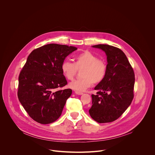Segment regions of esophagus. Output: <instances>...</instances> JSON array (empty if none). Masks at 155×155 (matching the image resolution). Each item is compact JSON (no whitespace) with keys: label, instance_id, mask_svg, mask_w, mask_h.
Here are the masks:
<instances>
[{"label":"esophagus","instance_id":"34e87169","mask_svg":"<svg viewBox=\"0 0 155 155\" xmlns=\"http://www.w3.org/2000/svg\"><path fill=\"white\" fill-rule=\"evenodd\" d=\"M75 93H76L77 94H78V95H81V94H83V93H81V92H78V91H75Z\"/></svg>","mask_w":155,"mask_h":155}]
</instances>
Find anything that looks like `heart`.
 <instances>
[{
	"label": "heart",
	"instance_id": "b5f03b06",
	"mask_svg": "<svg viewBox=\"0 0 155 155\" xmlns=\"http://www.w3.org/2000/svg\"><path fill=\"white\" fill-rule=\"evenodd\" d=\"M82 77L74 80L69 84L71 89L81 92L85 91L93 83L101 82L107 72V62L89 51H84L75 57V63L65 60L62 62L61 69L64 77L69 80L73 79L77 69L81 68Z\"/></svg>",
	"mask_w": 155,
	"mask_h": 155
}]
</instances>
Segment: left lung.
<instances>
[{"label":"left lung","mask_w":155,"mask_h":155,"mask_svg":"<svg viewBox=\"0 0 155 155\" xmlns=\"http://www.w3.org/2000/svg\"><path fill=\"white\" fill-rule=\"evenodd\" d=\"M93 47L105 51L108 63L105 77L95 87L96 94L91 95L93 105L89 113L97 123L112 122L122 115L133 100L134 72L120 48L104 44Z\"/></svg>","instance_id":"1"}]
</instances>
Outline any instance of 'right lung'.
<instances>
[{
  "label": "right lung",
  "mask_w": 155,
  "mask_h": 155,
  "mask_svg": "<svg viewBox=\"0 0 155 155\" xmlns=\"http://www.w3.org/2000/svg\"><path fill=\"white\" fill-rule=\"evenodd\" d=\"M75 47L51 43L34 50L19 75L18 97L34 121L46 124L61 116L71 89L58 90L68 84L61 66Z\"/></svg>",
  "instance_id": "add662e5"
}]
</instances>
